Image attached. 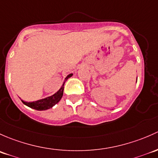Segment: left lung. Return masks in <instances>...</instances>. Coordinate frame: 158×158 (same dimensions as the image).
<instances>
[{"label":"left lung","instance_id":"8db88e82","mask_svg":"<svg viewBox=\"0 0 158 158\" xmlns=\"http://www.w3.org/2000/svg\"><path fill=\"white\" fill-rule=\"evenodd\" d=\"M136 82H137V81H136Z\"/></svg>","mask_w":158,"mask_h":158}]
</instances>
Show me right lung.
<instances>
[{
    "mask_svg": "<svg viewBox=\"0 0 158 158\" xmlns=\"http://www.w3.org/2000/svg\"><path fill=\"white\" fill-rule=\"evenodd\" d=\"M72 75L73 74H68L67 77L64 78V82H63V84L61 87V88L57 91L55 94H53V95L48 97H45V98L44 99H41V100H36V101L26 102L22 100H21V101L23 102V103L25 104L26 106H27L30 107V108L32 109H34V110H39V111H43V110H46L50 108H52L55 104H57L60 100H61V97H62L63 96L64 83H65V81H67L68 78L72 77Z\"/></svg>",
    "mask_w": 158,
    "mask_h": 158,
    "instance_id": "add662e5",
    "label": "right lung"
}]
</instances>
